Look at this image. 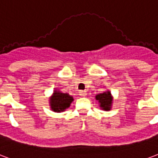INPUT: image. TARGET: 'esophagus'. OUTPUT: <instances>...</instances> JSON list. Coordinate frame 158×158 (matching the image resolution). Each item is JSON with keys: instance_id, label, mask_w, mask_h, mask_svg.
<instances>
[{"instance_id": "obj_1", "label": "esophagus", "mask_w": 158, "mask_h": 158, "mask_svg": "<svg viewBox=\"0 0 158 158\" xmlns=\"http://www.w3.org/2000/svg\"><path fill=\"white\" fill-rule=\"evenodd\" d=\"M86 94H87V93H86V91L85 90H80L79 91V95L82 97H85L86 96Z\"/></svg>"}]
</instances>
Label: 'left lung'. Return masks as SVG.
Returning a JSON list of instances; mask_svg holds the SVG:
<instances>
[{
    "mask_svg": "<svg viewBox=\"0 0 158 158\" xmlns=\"http://www.w3.org/2000/svg\"><path fill=\"white\" fill-rule=\"evenodd\" d=\"M95 99L98 100V102L100 103V107L104 110H110L111 108L112 102H113V99H112L111 94L109 90L106 92L101 93V94H98L95 95Z\"/></svg>",
    "mask_w": 158,
    "mask_h": 158,
    "instance_id": "1",
    "label": "left lung"
}]
</instances>
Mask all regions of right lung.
<instances>
[{
    "label": "right lung",
    "instance_id": "obj_1",
    "mask_svg": "<svg viewBox=\"0 0 158 158\" xmlns=\"http://www.w3.org/2000/svg\"><path fill=\"white\" fill-rule=\"evenodd\" d=\"M73 98L67 93H62L58 90H54L53 94L50 97V106L54 112L64 111L70 106L73 102Z\"/></svg>",
    "mask_w": 158,
    "mask_h": 158
}]
</instances>
